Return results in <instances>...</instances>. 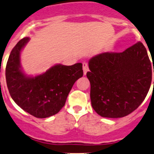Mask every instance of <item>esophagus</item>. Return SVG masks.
<instances>
[{"mask_svg":"<svg viewBox=\"0 0 154 154\" xmlns=\"http://www.w3.org/2000/svg\"><path fill=\"white\" fill-rule=\"evenodd\" d=\"M82 66H83V71H84V75H86V73L88 72V71L89 70V68H88V63L86 62H84L82 63Z\"/></svg>","mask_w":154,"mask_h":154,"instance_id":"1","label":"esophagus"}]
</instances>
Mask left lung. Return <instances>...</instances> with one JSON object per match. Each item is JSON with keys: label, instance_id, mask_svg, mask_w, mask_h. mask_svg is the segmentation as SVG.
<instances>
[{"label": "left lung", "instance_id": "1", "mask_svg": "<svg viewBox=\"0 0 154 154\" xmlns=\"http://www.w3.org/2000/svg\"><path fill=\"white\" fill-rule=\"evenodd\" d=\"M93 109L104 118H123L145 99L152 81L147 50L138 42L123 52H105L89 60ZM154 85V82H153Z\"/></svg>", "mask_w": 154, "mask_h": 154}]
</instances>
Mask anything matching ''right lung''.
<instances>
[{
  "label": "right lung",
  "instance_id": "obj_1",
  "mask_svg": "<svg viewBox=\"0 0 154 154\" xmlns=\"http://www.w3.org/2000/svg\"><path fill=\"white\" fill-rule=\"evenodd\" d=\"M21 39L13 48L6 66V80L12 99L24 111L38 118L58 113L74 83L83 75L82 64H57L45 73L27 76L22 70L21 51L29 41Z\"/></svg>",
  "mask_w": 154,
  "mask_h": 154
}]
</instances>
